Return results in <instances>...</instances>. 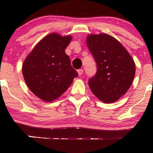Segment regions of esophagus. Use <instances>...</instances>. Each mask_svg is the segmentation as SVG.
<instances>
[{
    "instance_id": "esophagus-1",
    "label": "esophagus",
    "mask_w": 153,
    "mask_h": 153,
    "mask_svg": "<svg viewBox=\"0 0 153 153\" xmlns=\"http://www.w3.org/2000/svg\"><path fill=\"white\" fill-rule=\"evenodd\" d=\"M78 73L79 75H81L83 73V70L82 69H79V70H78Z\"/></svg>"
}]
</instances>
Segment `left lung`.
Returning <instances> with one entry per match:
<instances>
[{
  "label": "left lung",
  "instance_id": "1",
  "mask_svg": "<svg viewBox=\"0 0 153 153\" xmlns=\"http://www.w3.org/2000/svg\"><path fill=\"white\" fill-rule=\"evenodd\" d=\"M86 43L97 65L96 75L89 80L90 90L102 102L113 103L132 85L134 61L124 46L109 34H89Z\"/></svg>",
  "mask_w": 153,
  "mask_h": 153
}]
</instances>
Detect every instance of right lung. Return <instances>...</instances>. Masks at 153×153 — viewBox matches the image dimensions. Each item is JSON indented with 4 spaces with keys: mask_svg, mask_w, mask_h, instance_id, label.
<instances>
[{
    "mask_svg": "<svg viewBox=\"0 0 153 153\" xmlns=\"http://www.w3.org/2000/svg\"><path fill=\"white\" fill-rule=\"evenodd\" d=\"M73 36L53 32L42 39L22 64V75L32 93L46 102L57 100L72 84L78 73L65 49Z\"/></svg>",
    "mask_w": 153,
    "mask_h": 153,
    "instance_id": "1",
    "label": "right lung"
}]
</instances>
